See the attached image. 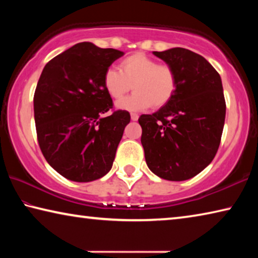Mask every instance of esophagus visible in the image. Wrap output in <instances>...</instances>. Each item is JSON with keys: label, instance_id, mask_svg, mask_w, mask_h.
<instances>
[{"label": "esophagus", "instance_id": "34e87169", "mask_svg": "<svg viewBox=\"0 0 258 258\" xmlns=\"http://www.w3.org/2000/svg\"><path fill=\"white\" fill-rule=\"evenodd\" d=\"M131 119H132L133 121L138 120L139 119V116L137 115V113H131Z\"/></svg>", "mask_w": 258, "mask_h": 258}]
</instances>
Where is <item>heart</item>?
<instances>
[{
	"instance_id": "obj_1",
	"label": "heart",
	"mask_w": 258,
	"mask_h": 258,
	"mask_svg": "<svg viewBox=\"0 0 258 258\" xmlns=\"http://www.w3.org/2000/svg\"><path fill=\"white\" fill-rule=\"evenodd\" d=\"M103 84L116 101L123 99L133 86L135 92L117 106L125 110L141 111L151 106L160 108L169 102L176 90V75L171 64L160 63L137 52L120 61L119 72L108 69Z\"/></svg>"
}]
</instances>
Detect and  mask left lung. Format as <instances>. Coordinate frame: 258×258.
<instances>
[{"instance_id": "left-lung-1", "label": "left lung", "mask_w": 258, "mask_h": 258, "mask_svg": "<svg viewBox=\"0 0 258 258\" xmlns=\"http://www.w3.org/2000/svg\"><path fill=\"white\" fill-rule=\"evenodd\" d=\"M154 54L175 71L176 90L158 111L140 116L146 161L164 180H189L220 147L226 109L221 76L204 56L183 47Z\"/></svg>"}]
</instances>
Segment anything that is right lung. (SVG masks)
Here are the masks:
<instances>
[{
  "label": "right lung",
  "instance_id": "right-lung-1",
  "mask_svg": "<svg viewBox=\"0 0 258 258\" xmlns=\"http://www.w3.org/2000/svg\"><path fill=\"white\" fill-rule=\"evenodd\" d=\"M121 55L118 50L78 43L51 59L37 82L38 146L51 167L68 180L91 182L110 171L131 116L113 110L103 78Z\"/></svg>",
  "mask_w": 258,
  "mask_h": 258
}]
</instances>
